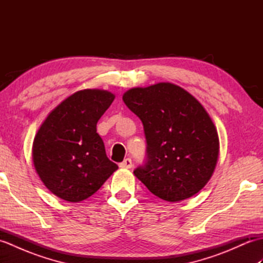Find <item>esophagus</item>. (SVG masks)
Returning a JSON list of instances; mask_svg holds the SVG:
<instances>
[{"mask_svg": "<svg viewBox=\"0 0 263 263\" xmlns=\"http://www.w3.org/2000/svg\"><path fill=\"white\" fill-rule=\"evenodd\" d=\"M120 167H122V168H131L132 167V160L131 158H126L122 161V163L120 164Z\"/></svg>", "mask_w": 263, "mask_h": 263, "instance_id": "1", "label": "esophagus"}]
</instances>
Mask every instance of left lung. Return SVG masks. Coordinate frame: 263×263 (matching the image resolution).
<instances>
[{"mask_svg": "<svg viewBox=\"0 0 263 263\" xmlns=\"http://www.w3.org/2000/svg\"><path fill=\"white\" fill-rule=\"evenodd\" d=\"M123 102L141 120L147 141L146 163L135 175L170 202L197 194L210 180L219 155L216 126L203 106L170 82L132 88Z\"/></svg>", "mask_w": 263, "mask_h": 263, "instance_id": "8db88e82", "label": "left lung"}]
</instances>
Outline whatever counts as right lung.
Returning <instances> with one entry per match:
<instances>
[{
	"mask_svg": "<svg viewBox=\"0 0 263 263\" xmlns=\"http://www.w3.org/2000/svg\"><path fill=\"white\" fill-rule=\"evenodd\" d=\"M115 96L99 89L77 91L57 106L39 127L32 161L49 191L69 202L97 192L119 168L106 156L97 122Z\"/></svg>",
	"mask_w": 263,
	"mask_h": 263,
	"instance_id": "add662e5",
	"label": "right lung"
}]
</instances>
